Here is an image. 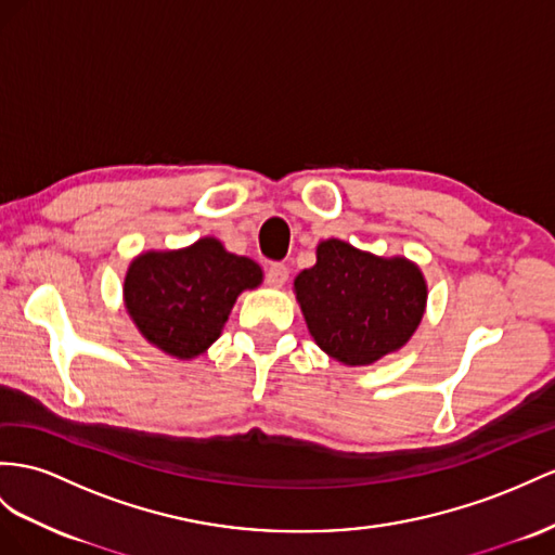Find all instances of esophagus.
I'll list each match as a JSON object with an SVG mask.
<instances>
[{"instance_id": "obj_1", "label": "esophagus", "mask_w": 555, "mask_h": 555, "mask_svg": "<svg viewBox=\"0 0 555 555\" xmlns=\"http://www.w3.org/2000/svg\"><path fill=\"white\" fill-rule=\"evenodd\" d=\"M286 281H288V267L286 264H281V262H274V264H269V269H267V283L272 288H283L286 286Z\"/></svg>"}]
</instances>
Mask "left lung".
Wrapping results in <instances>:
<instances>
[{"mask_svg": "<svg viewBox=\"0 0 555 555\" xmlns=\"http://www.w3.org/2000/svg\"><path fill=\"white\" fill-rule=\"evenodd\" d=\"M295 300L314 343L349 367L403 349L420 328L429 286L403 255H375L343 238L317 246V264L293 281Z\"/></svg>", "mask_w": 555, "mask_h": 555, "instance_id": "left-lung-1", "label": "left lung"}]
</instances>
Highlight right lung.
<instances>
[{"label": "right lung", "mask_w": 555, "mask_h": 555, "mask_svg": "<svg viewBox=\"0 0 555 555\" xmlns=\"http://www.w3.org/2000/svg\"><path fill=\"white\" fill-rule=\"evenodd\" d=\"M262 279L258 262L202 236L184 248L135 255L124 276V307L152 347L192 361L222 335L236 297Z\"/></svg>", "instance_id": "right-lung-1"}]
</instances>
